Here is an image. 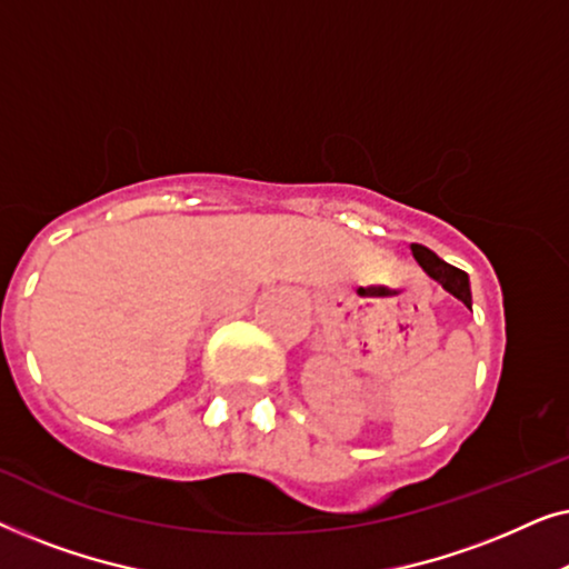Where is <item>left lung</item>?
<instances>
[{
    "label": "left lung",
    "mask_w": 569,
    "mask_h": 569,
    "mask_svg": "<svg viewBox=\"0 0 569 569\" xmlns=\"http://www.w3.org/2000/svg\"><path fill=\"white\" fill-rule=\"evenodd\" d=\"M411 256H415L419 267H422L432 279H438V282L446 287L453 298L461 300L466 308H471V287H469V277H466V271L450 267V263L442 261L438 253H432L430 248L419 243H411Z\"/></svg>",
    "instance_id": "left-lung-1"
}]
</instances>
